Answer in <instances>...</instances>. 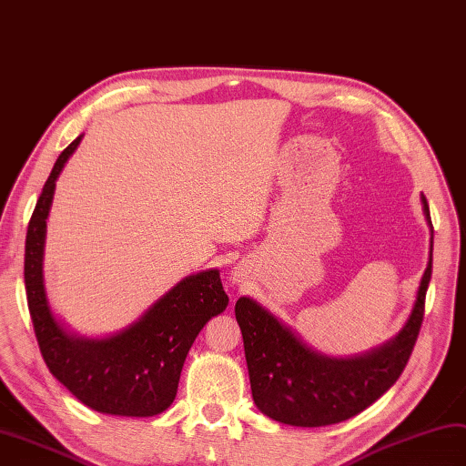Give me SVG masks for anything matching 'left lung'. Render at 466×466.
Returning <instances> with one entry per match:
<instances>
[{
	"label": "left lung",
	"mask_w": 466,
	"mask_h": 466,
	"mask_svg": "<svg viewBox=\"0 0 466 466\" xmlns=\"http://www.w3.org/2000/svg\"><path fill=\"white\" fill-rule=\"evenodd\" d=\"M431 232L429 261L415 303L396 337L364 354L337 358L319 352L249 297L236 301V320L244 339L246 364L258 410L285 425L323 427L350 420L396 384L410 360L423 320L425 293L433 268V224L421 195Z\"/></svg>",
	"instance_id": "8db88e82"
}]
</instances>
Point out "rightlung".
I'll use <instances>...</instances> for the list:
<instances>
[{
    "mask_svg": "<svg viewBox=\"0 0 466 466\" xmlns=\"http://www.w3.org/2000/svg\"><path fill=\"white\" fill-rule=\"evenodd\" d=\"M78 136L58 155L29 220L25 291L35 335L51 374L88 408L124 417L163 413L177 396L185 358L198 332L228 305L220 271L187 276L129 327L102 339L82 337L58 319L45 288L46 218L56 178L80 146Z\"/></svg>",
    "mask_w": 466,
    "mask_h": 466,
    "instance_id": "add662e5",
    "label": "right lung"
}]
</instances>
